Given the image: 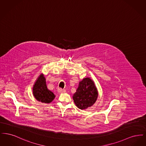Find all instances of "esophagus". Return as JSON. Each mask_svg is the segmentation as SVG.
<instances>
[{"label":"esophagus","instance_id":"esophagus-1","mask_svg":"<svg viewBox=\"0 0 146 146\" xmlns=\"http://www.w3.org/2000/svg\"><path fill=\"white\" fill-rule=\"evenodd\" d=\"M66 90L64 89H61V88H59L58 89V93H64V92H66Z\"/></svg>","mask_w":146,"mask_h":146}]
</instances>
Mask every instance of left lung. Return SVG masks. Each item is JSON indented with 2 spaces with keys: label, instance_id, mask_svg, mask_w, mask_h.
<instances>
[{
  "label": "left lung",
  "instance_id": "obj_1",
  "mask_svg": "<svg viewBox=\"0 0 146 146\" xmlns=\"http://www.w3.org/2000/svg\"><path fill=\"white\" fill-rule=\"evenodd\" d=\"M98 95L94 82L89 77L85 78L79 82L73 99L76 107L82 110H86L94 104Z\"/></svg>",
  "mask_w": 146,
  "mask_h": 146
}]
</instances>
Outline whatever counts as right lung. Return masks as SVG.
<instances>
[{
  "label": "right lung",
  "instance_id": "1",
  "mask_svg": "<svg viewBox=\"0 0 146 146\" xmlns=\"http://www.w3.org/2000/svg\"><path fill=\"white\" fill-rule=\"evenodd\" d=\"M33 95L35 98L44 104H50L55 98V95L47 88L46 79L41 73L37 78L33 86Z\"/></svg>",
  "mask_w": 146,
  "mask_h": 146
}]
</instances>
